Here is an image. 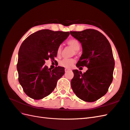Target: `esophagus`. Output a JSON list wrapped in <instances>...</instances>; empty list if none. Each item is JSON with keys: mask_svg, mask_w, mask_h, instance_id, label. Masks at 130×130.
Listing matches in <instances>:
<instances>
[{"mask_svg": "<svg viewBox=\"0 0 130 130\" xmlns=\"http://www.w3.org/2000/svg\"><path fill=\"white\" fill-rule=\"evenodd\" d=\"M69 70H71L70 69H68V68H65V72H67V71H69Z\"/></svg>", "mask_w": 130, "mask_h": 130, "instance_id": "esophagus-1", "label": "esophagus"}]
</instances>
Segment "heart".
Returning <instances> with one entry per match:
<instances>
[{"label": "heart", "instance_id": "heart-1", "mask_svg": "<svg viewBox=\"0 0 130 130\" xmlns=\"http://www.w3.org/2000/svg\"><path fill=\"white\" fill-rule=\"evenodd\" d=\"M68 44L70 45L75 50V53H77V51L80 49V43L79 40L76 39H71L68 41ZM62 46L59 45L56 50V54L58 56H60L61 53ZM75 60L73 58H65L61 60L59 62V65L62 67L66 68H70L74 64Z\"/></svg>", "mask_w": 130, "mask_h": 130}]
</instances>
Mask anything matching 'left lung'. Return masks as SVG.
<instances>
[{"mask_svg":"<svg viewBox=\"0 0 130 130\" xmlns=\"http://www.w3.org/2000/svg\"><path fill=\"white\" fill-rule=\"evenodd\" d=\"M70 32L83 47L76 66L88 68L84 74L73 70L71 88L81 100L94 102L106 94L113 80L115 60L111 46L106 38L96 30Z\"/></svg>","mask_w":130,"mask_h":130,"instance_id":"obj_1","label":"left lung"}]
</instances>
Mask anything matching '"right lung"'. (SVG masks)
Wrapping results in <instances>:
<instances>
[{
  "label": "right lung",
  "instance_id": "add662e5",
  "mask_svg": "<svg viewBox=\"0 0 130 130\" xmlns=\"http://www.w3.org/2000/svg\"><path fill=\"white\" fill-rule=\"evenodd\" d=\"M70 34L69 32L40 30L30 35L21 45L17 65L18 80L24 92L34 100L50 95L57 81L65 73V69L58 66L48 69L45 60H54L56 50Z\"/></svg>",
  "mask_w": 130,
  "mask_h": 130
}]
</instances>
